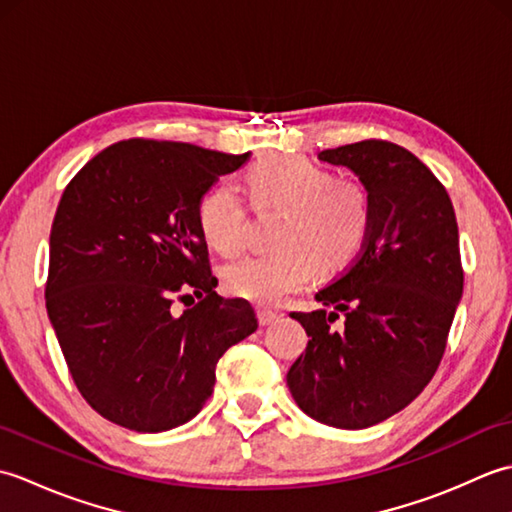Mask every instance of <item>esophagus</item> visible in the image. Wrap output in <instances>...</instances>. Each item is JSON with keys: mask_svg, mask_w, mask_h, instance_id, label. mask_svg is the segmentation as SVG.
<instances>
[{"mask_svg": "<svg viewBox=\"0 0 512 512\" xmlns=\"http://www.w3.org/2000/svg\"><path fill=\"white\" fill-rule=\"evenodd\" d=\"M281 317L279 312H275V310H270V308H266V306H259L257 308V319H259V325H273L277 319Z\"/></svg>", "mask_w": 512, "mask_h": 512, "instance_id": "1", "label": "esophagus"}]
</instances>
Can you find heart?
Returning <instances> with one entry per match:
<instances>
[{"instance_id":"1","label":"heart","mask_w":512,"mask_h":512,"mask_svg":"<svg viewBox=\"0 0 512 512\" xmlns=\"http://www.w3.org/2000/svg\"><path fill=\"white\" fill-rule=\"evenodd\" d=\"M244 189L257 211H281L273 235L275 253L228 266L222 284L228 295L273 306L310 284L314 273L336 277L367 246L374 206L361 182L334 173L303 156H268L244 173ZM204 244L217 255L242 253L246 206L231 187H213L195 206Z\"/></svg>"}]
</instances>
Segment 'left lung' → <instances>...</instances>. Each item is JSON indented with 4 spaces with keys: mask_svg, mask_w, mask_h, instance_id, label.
Instances as JSON below:
<instances>
[{
    "mask_svg": "<svg viewBox=\"0 0 512 512\" xmlns=\"http://www.w3.org/2000/svg\"><path fill=\"white\" fill-rule=\"evenodd\" d=\"M319 158L361 178L374 224L361 257L317 292L323 308L290 312L310 341L286 380L310 418L365 429L405 409L442 361L464 288L458 220L444 184L405 147L369 138Z\"/></svg>",
    "mask_w": 512,
    "mask_h": 512,
    "instance_id": "obj_1",
    "label": "left lung"
}]
</instances>
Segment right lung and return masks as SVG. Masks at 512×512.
<instances>
[{"label": "right lung", "mask_w": 512, "mask_h": 512, "mask_svg": "<svg viewBox=\"0 0 512 512\" xmlns=\"http://www.w3.org/2000/svg\"><path fill=\"white\" fill-rule=\"evenodd\" d=\"M248 158L129 138L65 187L46 308L76 389L110 422L158 433L191 420L213 394L220 356L257 330L248 301L215 292L195 222L202 195Z\"/></svg>", "instance_id": "add662e5"}]
</instances>
